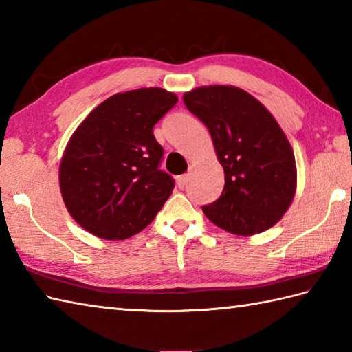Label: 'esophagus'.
<instances>
[{
  "label": "esophagus",
  "instance_id": "esophagus-1",
  "mask_svg": "<svg viewBox=\"0 0 352 352\" xmlns=\"http://www.w3.org/2000/svg\"><path fill=\"white\" fill-rule=\"evenodd\" d=\"M188 182H189V175H188V174L177 177V186H178V188H180V189H184L186 184H188Z\"/></svg>",
  "mask_w": 352,
  "mask_h": 352
}]
</instances>
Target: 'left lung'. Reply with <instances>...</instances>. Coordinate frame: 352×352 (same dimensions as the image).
I'll use <instances>...</instances> for the list:
<instances>
[{
    "mask_svg": "<svg viewBox=\"0 0 352 352\" xmlns=\"http://www.w3.org/2000/svg\"><path fill=\"white\" fill-rule=\"evenodd\" d=\"M190 113L210 131L226 186L203 212L214 226L239 236L274 227L296 190L292 146L269 110L234 86H203L183 95Z\"/></svg>",
    "mask_w": 352,
    "mask_h": 352,
    "instance_id": "1",
    "label": "left lung"
}]
</instances>
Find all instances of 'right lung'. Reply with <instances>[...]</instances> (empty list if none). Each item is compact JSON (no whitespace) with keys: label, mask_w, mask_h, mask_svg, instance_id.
<instances>
[{"label":"right lung","mask_w":352,"mask_h":352,"mask_svg":"<svg viewBox=\"0 0 352 352\" xmlns=\"http://www.w3.org/2000/svg\"><path fill=\"white\" fill-rule=\"evenodd\" d=\"M160 87L115 94L95 107L72 134L58 182L78 226L107 241L129 239L153 222L174 189L159 169L163 148L153 126L175 106Z\"/></svg>","instance_id":"obj_1"}]
</instances>
